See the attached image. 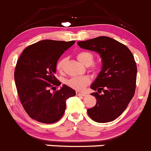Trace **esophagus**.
I'll list each match as a JSON object with an SVG mask.
<instances>
[{
    "label": "esophagus",
    "mask_w": 151,
    "mask_h": 151,
    "mask_svg": "<svg viewBox=\"0 0 151 151\" xmlns=\"http://www.w3.org/2000/svg\"><path fill=\"white\" fill-rule=\"evenodd\" d=\"M76 95H77V96H82V97H83V96H85V94H83V93H80V91H77V92H76Z\"/></svg>",
    "instance_id": "obj_1"
}]
</instances>
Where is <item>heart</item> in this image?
<instances>
[{"label":"heart","mask_w":151,"mask_h":151,"mask_svg":"<svg viewBox=\"0 0 151 151\" xmlns=\"http://www.w3.org/2000/svg\"><path fill=\"white\" fill-rule=\"evenodd\" d=\"M77 58L81 63L85 65H89L93 63L94 60V55L89 51H80L77 54ZM65 59L61 58L57 63H56V69L57 71H62L64 66ZM91 69L95 71H99L101 70V65L99 64H92ZM89 83L88 77L83 76V77H72L66 81V84L69 87L74 89L81 91Z\"/></svg>","instance_id":"1"}]
</instances>
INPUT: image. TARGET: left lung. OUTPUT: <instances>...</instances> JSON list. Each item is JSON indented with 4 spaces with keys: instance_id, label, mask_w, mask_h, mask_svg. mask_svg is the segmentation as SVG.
<instances>
[{
    "instance_id": "obj_1",
    "label": "left lung",
    "mask_w": 151,
    "mask_h": 151,
    "mask_svg": "<svg viewBox=\"0 0 151 151\" xmlns=\"http://www.w3.org/2000/svg\"><path fill=\"white\" fill-rule=\"evenodd\" d=\"M77 45L98 52L103 61L102 70L91 86L98 91L91 93L97 103L87 110L88 116L98 123L112 122L122 115L134 96L137 67L133 53L126 45L107 36L78 42Z\"/></svg>"
}]
</instances>
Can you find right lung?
Listing matches in <instances>:
<instances>
[{
  "label": "right lung",
  "mask_w": 151,
  "mask_h": 151,
  "mask_svg": "<svg viewBox=\"0 0 151 151\" xmlns=\"http://www.w3.org/2000/svg\"><path fill=\"white\" fill-rule=\"evenodd\" d=\"M75 41L42 40L27 47L19 56L14 77L19 99L31 118L44 124H53L63 117L65 101L76 95L63 85L53 93L50 89L61 85L55 77L61 55Z\"/></svg>",
  "instance_id": "right-lung-1"
}]
</instances>
